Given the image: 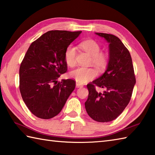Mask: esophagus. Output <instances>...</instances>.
I'll list each match as a JSON object with an SVG mask.
<instances>
[{"label":"esophagus","instance_id":"1","mask_svg":"<svg viewBox=\"0 0 155 155\" xmlns=\"http://www.w3.org/2000/svg\"><path fill=\"white\" fill-rule=\"evenodd\" d=\"M76 87H77V88L83 87V84H81V83H77V84H76Z\"/></svg>","mask_w":155,"mask_h":155}]
</instances>
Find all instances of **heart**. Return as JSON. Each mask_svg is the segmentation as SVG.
<instances>
[{
    "mask_svg": "<svg viewBox=\"0 0 155 155\" xmlns=\"http://www.w3.org/2000/svg\"><path fill=\"white\" fill-rule=\"evenodd\" d=\"M79 46L91 56V64L95 66L99 71L105 70L108 65L109 58L107 54L101 52V46L93 39H87L82 41ZM64 60L68 66L72 67L76 64L77 50L72 45H69L64 51ZM97 75V71L93 67H78L70 73L71 77L80 83H84L92 80Z\"/></svg>",
    "mask_w": 155,
    "mask_h": 155,
    "instance_id": "heart-1",
    "label": "heart"
}]
</instances>
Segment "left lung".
<instances>
[{"instance_id":"left-lung-1","label":"left lung","mask_w":155,"mask_h":155,"mask_svg":"<svg viewBox=\"0 0 155 155\" xmlns=\"http://www.w3.org/2000/svg\"><path fill=\"white\" fill-rule=\"evenodd\" d=\"M110 43V60L105 73L87 85L89 95L84 103L89 116L99 122L113 121L130 101L136 77L129 50L116 35L96 33ZM104 88L97 92L96 87Z\"/></svg>"}]
</instances>
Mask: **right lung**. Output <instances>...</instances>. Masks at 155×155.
<instances>
[{
    "mask_svg": "<svg viewBox=\"0 0 155 155\" xmlns=\"http://www.w3.org/2000/svg\"><path fill=\"white\" fill-rule=\"evenodd\" d=\"M82 31L51 30L33 41L19 68V90L27 108L41 119L57 116L73 91V79L58 81L67 72L66 48Z\"/></svg>",
    "mask_w": 155,
    "mask_h": 155,
    "instance_id": "right-lung-1",
    "label": "right lung"
}]
</instances>
